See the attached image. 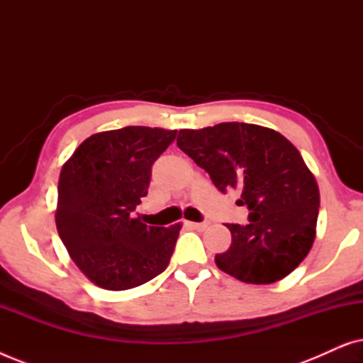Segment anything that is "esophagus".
Wrapping results in <instances>:
<instances>
[{
    "instance_id": "1",
    "label": "esophagus",
    "mask_w": 363,
    "mask_h": 363,
    "mask_svg": "<svg viewBox=\"0 0 363 363\" xmlns=\"http://www.w3.org/2000/svg\"><path fill=\"white\" fill-rule=\"evenodd\" d=\"M186 226L193 228V230H205L208 223H195V221H186Z\"/></svg>"
}]
</instances>
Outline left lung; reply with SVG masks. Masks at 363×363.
<instances>
[{"label":"left lung","mask_w":363,"mask_h":363,"mask_svg":"<svg viewBox=\"0 0 363 363\" xmlns=\"http://www.w3.org/2000/svg\"><path fill=\"white\" fill-rule=\"evenodd\" d=\"M177 145L201 167L221 193L238 190L247 225H226L231 246L216 266L250 284L291 274L312 247L319 186L301 153L279 132L255 123L223 122L180 130Z\"/></svg>","instance_id":"left-lung-1"}]
</instances>
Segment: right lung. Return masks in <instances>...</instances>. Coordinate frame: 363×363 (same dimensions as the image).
<instances>
[{
  "label": "right lung",
  "instance_id": "obj_1",
  "mask_svg": "<svg viewBox=\"0 0 363 363\" xmlns=\"http://www.w3.org/2000/svg\"><path fill=\"white\" fill-rule=\"evenodd\" d=\"M177 130L123 127L86 138L62 167L56 226L94 284L125 291L167 269L182 225L147 226L132 218L147 196L152 167Z\"/></svg>",
  "mask_w": 363,
  "mask_h": 363
}]
</instances>
